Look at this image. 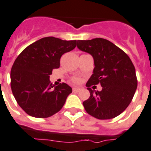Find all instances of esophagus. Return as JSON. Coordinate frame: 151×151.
I'll use <instances>...</instances> for the list:
<instances>
[{"label": "esophagus", "mask_w": 151, "mask_h": 151, "mask_svg": "<svg viewBox=\"0 0 151 151\" xmlns=\"http://www.w3.org/2000/svg\"><path fill=\"white\" fill-rule=\"evenodd\" d=\"M81 90V88H73V91H75V92H78V91H80Z\"/></svg>", "instance_id": "obj_1"}]
</instances>
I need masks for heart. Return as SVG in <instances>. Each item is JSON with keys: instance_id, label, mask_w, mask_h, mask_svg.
<instances>
[{"instance_id": "obj_1", "label": "heart", "mask_w": 151, "mask_h": 151, "mask_svg": "<svg viewBox=\"0 0 151 151\" xmlns=\"http://www.w3.org/2000/svg\"><path fill=\"white\" fill-rule=\"evenodd\" d=\"M71 81L74 84H81L82 81V79L79 77H73V78H72Z\"/></svg>"}]
</instances>
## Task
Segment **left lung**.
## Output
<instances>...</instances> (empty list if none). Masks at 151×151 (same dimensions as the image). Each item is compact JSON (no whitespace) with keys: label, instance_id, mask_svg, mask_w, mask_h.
Listing matches in <instances>:
<instances>
[{"label":"left lung","instance_id":"1","mask_svg":"<svg viewBox=\"0 0 151 151\" xmlns=\"http://www.w3.org/2000/svg\"><path fill=\"white\" fill-rule=\"evenodd\" d=\"M77 46L90 53L95 63L93 74L86 84L90 97L83 102L84 109L99 119L118 116L130 104L137 88L135 67L130 58L115 44L101 38L78 40ZM99 83L103 90L94 93L90 87Z\"/></svg>","mask_w":151,"mask_h":151}]
</instances>
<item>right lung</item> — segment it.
I'll list each match as a JSON object with an SVG mask.
<instances>
[{
  "instance_id": "obj_1",
  "label": "right lung",
  "mask_w": 151,
  "mask_h": 151,
  "mask_svg": "<svg viewBox=\"0 0 151 151\" xmlns=\"http://www.w3.org/2000/svg\"><path fill=\"white\" fill-rule=\"evenodd\" d=\"M76 40L45 37L27 46L11 70V88L16 101L28 115L48 118L63 108L72 88L65 83L54 87L50 81L60 57L76 47Z\"/></svg>"
}]
</instances>
